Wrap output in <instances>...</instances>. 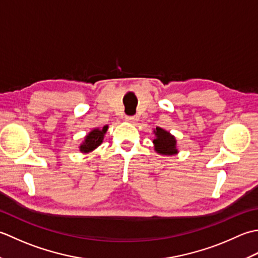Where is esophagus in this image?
Segmentation results:
<instances>
[{
    "instance_id": "obj_1",
    "label": "esophagus",
    "mask_w": 258,
    "mask_h": 258,
    "mask_svg": "<svg viewBox=\"0 0 258 258\" xmlns=\"http://www.w3.org/2000/svg\"><path fill=\"white\" fill-rule=\"evenodd\" d=\"M125 119H127L128 122H131V123H135L136 121H138V118L135 117V115H128V117H125Z\"/></svg>"
}]
</instances>
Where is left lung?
<instances>
[{"mask_svg":"<svg viewBox=\"0 0 258 258\" xmlns=\"http://www.w3.org/2000/svg\"><path fill=\"white\" fill-rule=\"evenodd\" d=\"M154 134L156 136V138L154 139L155 150L159 155L172 156L177 154V140L175 137L159 127H157L154 130Z\"/></svg>","mask_w":258,"mask_h":258,"instance_id":"1","label":"left lung"}]
</instances>
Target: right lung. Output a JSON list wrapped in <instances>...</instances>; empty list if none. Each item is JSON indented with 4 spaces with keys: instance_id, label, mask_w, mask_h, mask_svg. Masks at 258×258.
I'll return each instance as SVG.
<instances>
[{
    "instance_id": "right-lung-1",
    "label": "right lung",
    "mask_w": 258,
    "mask_h": 258,
    "mask_svg": "<svg viewBox=\"0 0 258 258\" xmlns=\"http://www.w3.org/2000/svg\"><path fill=\"white\" fill-rule=\"evenodd\" d=\"M107 130L108 125H104L102 129L96 128L91 130L90 133L86 136L85 141L80 145V151L83 152V154H88V152H91L96 148H98V147L102 144L103 137L104 134L107 133Z\"/></svg>"
}]
</instances>
